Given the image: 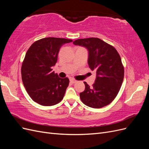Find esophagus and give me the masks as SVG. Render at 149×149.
I'll list each match as a JSON object with an SVG mask.
<instances>
[{
	"label": "esophagus",
	"mask_w": 149,
	"mask_h": 149,
	"mask_svg": "<svg viewBox=\"0 0 149 149\" xmlns=\"http://www.w3.org/2000/svg\"><path fill=\"white\" fill-rule=\"evenodd\" d=\"M70 83H72V84H74V83H76V81H77L75 80L74 79L71 78V79H70Z\"/></svg>",
	"instance_id": "obj_1"
}]
</instances>
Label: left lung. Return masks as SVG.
<instances>
[{
    "mask_svg": "<svg viewBox=\"0 0 149 149\" xmlns=\"http://www.w3.org/2000/svg\"><path fill=\"white\" fill-rule=\"evenodd\" d=\"M75 45L88 51L89 67L96 72L92 86L84 82L85 89L79 93L81 101L90 107L101 108L113 101L120 89L124 75L121 58L116 48L98 38L78 39Z\"/></svg>",
    "mask_w": 149,
    "mask_h": 149,
    "instance_id": "8db88e82",
    "label": "left lung"
}]
</instances>
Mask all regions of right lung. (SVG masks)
<instances>
[{
	"mask_svg": "<svg viewBox=\"0 0 149 149\" xmlns=\"http://www.w3.org/2000/svg\"><path fill=\"white\" fill-rule=\"evenodd\" d=\"M73 42L70 39L48 37L34 42L22 63V82L32 100L42 106L59 103L69 84L68 78H60L53 71L61 47Z\"/></svg>",
	"mask_w": 149,
	"mask_h": 149,
	"instance_id": "1",
	"label": "right lung"
}]
</instances>
